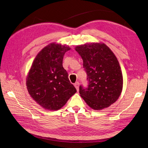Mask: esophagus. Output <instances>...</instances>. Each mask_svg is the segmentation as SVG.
I'll list each match as a JSON object with an SVG mask.
<instances>
[{"label": "esophagus", "mask_w": 148, "mask_h": 148, "mask_svg": "<svg viewBox=\"0 0 148 148\" xmlns=\"http://www.w3.org/2000/svg\"><path fill=\"white\" fill-rule=\"evenodd\" d=\"M79 83L78 82H76L75 83H74V86H75V88H76V90H77V91L79 90Z\"/></svg>", "instance_id": "34e87169"}]
</instances>
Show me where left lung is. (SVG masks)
<instances>
[{"mask_svg":"<svg viewBox=\"0 0 148 148\" xmlns=\"http://www.w3.org/2000/svg\"><path fill=\"white\" fill-rule=\"evenodd\" d=\"M75 50L83 60L88 85L79 86V93L94 110L108 107L121 94L123 77L117 58L104 43L77 46Z\"/></svg>","mask_w":148,"mask_h":148,"instance_id":"left-lung-1","label":"left lung"}]
</instances>
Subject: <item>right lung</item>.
Returning a JSON list of instances; mask_svg holds the SVG:
<instances>
[{"label": "right lung", "mask_w": 148, "mask_h": 148, "mask_svg": "<svg viewBox=\"0 0 148 148\" xmlns=\"http://www.w3.org/2000/svg\"><path fill=\"white\" fill-rule=\"evenodd\" d=\"M69 47L51 43L41 50L34 60L26 86L29 95L45 109L61 108L76 92L62 66L65 53Z\"/></svg>", "instance_id": "1"}]
</instances>
